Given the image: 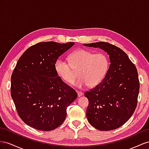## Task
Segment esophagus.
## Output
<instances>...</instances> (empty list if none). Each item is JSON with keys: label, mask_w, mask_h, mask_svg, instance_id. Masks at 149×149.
<instances>
[{"label": "esophagus", "mask_w": 149, "mask_h": 149, "mask_svg": "<svg viewBox=\"0 0 149 149\" xmlns=\"http://www.w3.org/2000/svg\"><path fill=\"white\" fill-rule=\"evenodd\" d=\"M77 95H78V97H81L82 95H83V93L82 92H79L77 91Z\"/></svg>", "instance_id": "1"}]
</instances>
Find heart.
<instances>
[{"mask_svg": "<svg viewBox=\"0 0 149 149\" xmlns=\"http://www.w3.org/2000/svg\"><path fill=\"white\" fill-rule=\"evenodd\" d=\"M69 61V62L64 58H58L54 64L55 70L62 80L72 84L77 77L74 70H78L80 77L75 85L79 88L98 86L105 77L109 67V60L105 54H94L84 49L71 53Z\"/></svg>", "mask_w": 149, "mask_h": 149, "instance_id": "1", "label": "heart"}]
</instances>
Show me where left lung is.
<instances>
[{
    "mask_svg": "<svg viewBox=\"0 0 149 149\" xmlns=\"http://www.w3.org/2000/svg\"><path fill=\"white\" fill-rule=\"evenodd\" d=\"M84 45L104 50L110 62L102 81L84 94L89 102L88 121L100 130L116 129L129 119L137 107L140 88L137 69L127 54L116 45L104 42Z\"/></svg>",
    "mask_w": 149,
    "mask_h": 149,
    "instance_id": "1",
    "label": "left lung"
}]
</instances>
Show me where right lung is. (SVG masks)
<instances>
[{
	"mask_svg": "<svg viewBox=\"0 0 149 149\" xmlns=\"http://www.w3.org/2000/svg\"><path fill=\"white\" fill-rule=\"evenodd\" d=\"M50 41L31 46L20 57L11 77V96L17 111L32 128L50 131L65 119L67 108L77 99L73 88L55 70L58 58L74 45Z\"/></svg>",
	"mask_w": 149,
	"mask_h": 149,
	"instance_id": "obj_1",
	"label": "right lung"
}]
</instances>
